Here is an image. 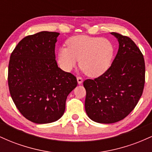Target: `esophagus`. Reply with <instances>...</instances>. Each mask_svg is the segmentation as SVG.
Segmentation results:
<instances>
[{"mask_svg":"<svg viewBox=\"0 0 152 152\" xmlns=\"http://www.w3.org/2000/svg\"><path fill=\"white\" fill-rule=\"evenodd\" d=\"M77 81H78V84H81V83H83V78H82L81 77H80V76H78V77H77Z\"/></svg>","mask_w":152,"mask_h":152,"instance_id":"obj_1","label":"esophagus"}]
</instances>
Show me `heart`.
<instances>
[{
    "mask_svg": "<svg viewBox=\"0 0 152 152\" xmlns=\"http://www.w3.org/2000/svg\"><path fill=\"white\" fill-rule=\"evenodd\" d=\"M67 45L61 47L58 52V62L63 70L71 71L80 59L83 72L91 77H97L112 64L115 46L107 38L78 35L69 38Z\"/></svg>",
    "mask_w": 152,
    "mask_h": 152,
    "instance_id": "1",
    "label": "heart"
}]
</instances>
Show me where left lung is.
<instances>
[{
    "label": "left lung",
    "mask_w": 152,
    "mask_h": 152,
    "mask_svg": "<svg viewBox=\"0 0 152 152\" xmlns=\"http://www.w3.org/2000/svg\"><path fill=\"white\" fill-rule=\"evenodd\" d=\"M118 39V50L112 64L102 76L83 81L85 109L97 123L121 121L133 111L145 83V63L135 43L127 36L111 33Z\"/></svg>",
    "instance_id": "1"
}]
</instances>
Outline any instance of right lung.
Returning <instances> with one entry per match:
<instances>
[{
    "mask_svg": "<svg viewBox=\"0 0 152 152\" xmlns=\"http://www.w3.org/2000/svg\"><path fill=\"white\" fill-rule=\"evenodd\" d=\"M59 33L41 31L23 38L12 52L8 87L20 114L36 124H48L64 114L68 95L77 86L71 73L58 67L55 46Z\"/></svg>",
    "mask_w": 152,
    "mask_h": 152,
    "instance_id": "right-lung-1",
    "label": "right lung"
}]
</instances>
